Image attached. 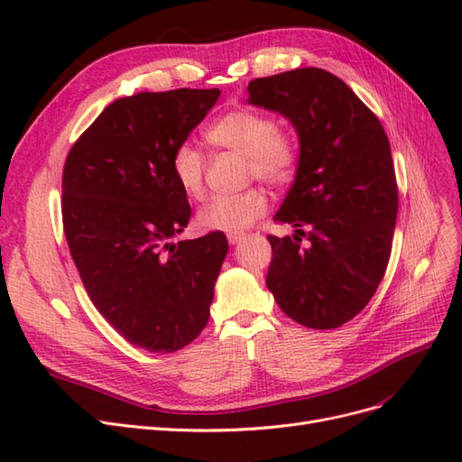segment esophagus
Returning <instances> with one entry per match:
<instances>
[{
  "label": "esophagus",
  "mask_w": 462,
  "mask_h": 462,
  "mask_svg": "<svg viewBox=\"0 0 462 462\" xmlns=\"http://www.w3.org/2000/svg\"><path fill=\"white\" fill-rule=\"evenodd\" d=\"M243 239H245V233H241V231H233V233H227V241H229L231 245L241 243Z\"/></svg>",
  "instance_id": "esophagus-1"
}]
</instances>
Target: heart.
<instances>
[{
  "label": "heart",
  "mask_w": 462,
  "mask_h": 462,
  "mask_svg": "<svg viewBox=\"0 0 462 462\" xmlns=\"http://www.w3.org/2000/svg\"><path fill=\"white\" fill-rule=\"evenodd\" d=\"M209 146L245 153L248 177H258L273 187L285 185L297 171L299 146L295 136L277 129L270 114L253 107H235L217 117L206 131ZM206 160L189 144L175 148L171 175L177 187L190 200L204 197ZM268 199L262 189H248L239 194L214 197L200 212L199 226L206 231H241L258 219Z\"/></svg>",
  "instance_id": "b5f03b06"
}]
</instances>
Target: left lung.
I'll list each match as a JSON object with an SVG mask.
<instances>
[{
	"label": "left lung",
	"instance_id": "1",
	"mask_svg": "<svg viewBox=\"0 0 462 462\" xmlns=\"http://www.w3.org/2000/svg\"><path fill=\"white\" fill-rule=\"evenodd\" d=\"M248 104L287 117L300 146L295 183L273 217L295 235L268 236L265 285L300 326L339 328L370 302L391 254L399 192L387 134L339 77L318 67L250 80Z\"/></svg>",
	"mask_w": 462,
	"mask_h": 462
}]
</instances>
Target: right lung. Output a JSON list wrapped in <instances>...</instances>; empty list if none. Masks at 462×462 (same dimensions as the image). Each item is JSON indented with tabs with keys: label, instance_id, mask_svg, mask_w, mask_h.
I'll list each match as a JSON object with an SVG mask.
<instances>
[{
	"label": "right lung",
	"instance_id": "obj_1",
	"mask_svg": "<svg viewBox=\"0 0 462 462\" xmlns=\"http://www.w3.org/2000/svg\"><path fill=\"white\" fill-rule=\"evenodd\" d=\"M219 94L179 88L119 97L65 162L63 229L79 275L109 326L150 353H175L199 337L227 256L221 231L171 241L190 219L171 156Z\"/></svg>",
	"mask_w": 462,
	"mask_h": 462
}]
</instances>
